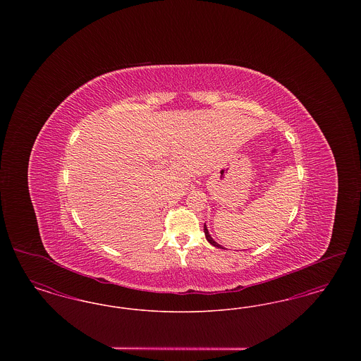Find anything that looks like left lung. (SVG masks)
Masks as SVG:
<instances>
[{
	"label": "left lung",
	"mask_w": 361,
	"mask_h": 361,
	"mask_svg": "<svg viewBox=\"0 0 361 361\" xmlns=\"http://www.w3.org/2000/svg\"><path fill=\"white\" fill-rule=\"evenodd\" d=\"M204 234H206V238L212 246H215V247H218V249H224V246H221L218 242H215V240H212V237L209 235V233H208V230H207L206 224H204Z\"/></svg>",
	"instance_id": "1"
}]
</instances>
